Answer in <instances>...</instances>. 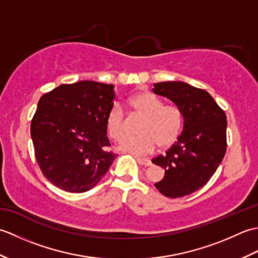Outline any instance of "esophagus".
Segmentation results:
<instances>
[{"label": "esophagus", "mask_w": 258, "mask_h": 258, "mask_svg": "<svg viewBox=\"0 0 258 258\" xmlns=\"http://www.w3.org/2000/svg\"><path fill=\"white\" fill-rule=\"evenodd\" d=\"M136 160H138V163L140 165H145V166H150L152 162L149 160V158H143V157H136Z\"/></svg>", "instance_id": "1"}]
</instances>
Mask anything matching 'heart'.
<instances>
[{"label":"heart","instance_id":"heart-1","mask_svg":"<svg viewBox=\"0 0 258 258\" xmlns=\"http://www.w3.org/2000/svg\"><path fill=\"white\" fill-rule=\"evenodd\" d=\"M132 113L143 117L138 136H130L119 143V149L135 155H145L171 146L182 132L183 114L175 105H164L160 97L150 92L136 94L128 101ZM107 133L115 141L122 140L128 132V122L122 106L115 103L106 115Z\"/></svg>","mask_w":258,"mask_h":258}]
</instances>
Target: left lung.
Listing matches in <instances>:
<instances>
[{
  "instance_id": "1",
  "label": "left lung",
  "mask_w": 258,
  "mask_h": 258,
  "mask_svg": "<svg viewBox=\"0 0 258 258\" xmlns=\"http://www.w3.org/2000/svg\"><path fill=\"white\" fill-rule=\"evenodd\" d=\"M153 92L171 100L184 118L177 141L152 160L165 169L155 187L171 199L189 195L207 184L225 155L226 114L210 93L184 82L155 83Z\"/></svg>"
}]
</instances>
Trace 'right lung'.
I'll list each match as a JSON object with an SVG mask.
<instances>
[{
    "label": "right lung",
    "mask_w": 258,
    "mask_h": 258,
    "mask_svg": "<svg viewBox=\"0 0 258 258\" xmlns=\"http://www.w3.org/2000/svg\"><path fill=\"white\" fill-rule=\"evenodd\" d=\"M114 97V85L81 81L40 98L31 136L38 166L56 187L83 193L107 173L116 157L106 151V115Z\"/></svg>",
    "instance_id": "1"
}]
</instances>
